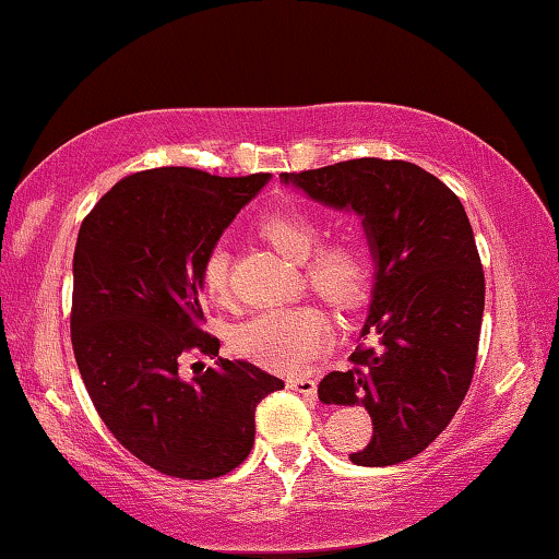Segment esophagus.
I'll list each match as a JSON object with an SVG mask.
<instances>
[{
  "instance_id": "1",
  "label": "esophagus",
  "mask_w": 559,
  "mask_h": 559,
  "mask_svg": "<svg viewBox=\"0 0 559 559\" xmlns=\"http://www.w3.org/2000/svg\"><path fill=\"white\" fill-rule=\"evenodd\" d=\"M288 386L294 389V391H298V394L308 396V399H316V379H311V377H296V379H290Z\"/></svg>"
}]
</instances>
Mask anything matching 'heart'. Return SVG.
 Returning <instances> with one entry per match:
<instances>
[{"label": "heart", "instance_id": "obj_1", "mask_svg": "<svg viewBox=\"0 0 559 559\" xmlns=\"http://www.w3.org/2000/svg\"><path fill=\"white\" fill-rule=\"evenodd\" d=\"M261 236L296 263L316 294L333 304H352L369 281V255L354 238L319 243V223L304 211H276L261 218ZM228 251L213 246L200 263V283L213 301L228 298ZM331 344V323L319 308L288 306L258 313L236 331L238 352L278 371H301Z\"/></svg>", "mask_w": 559, "mask_h": 559}]
</instances>
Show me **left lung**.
<instances>
[{"mask_svg":"<svg viewBox=\"0 0 559 559\" xmlns=\"http://www.w3.org/2000/svg\"><path fill=\"white\" fill-rule=\"evenodd\" d=\"M283 182L361 215L377 273L352 369L319 384L323 404L364 406L373 437L359 466L406 462L435 441L464 402L477 364L485 273L464 205L419 165L359 157Z\"/></svg>","mask_w":559,"mask_h":559,"instance_id":"left-lung-1","label":"left lung"}]
</instances>
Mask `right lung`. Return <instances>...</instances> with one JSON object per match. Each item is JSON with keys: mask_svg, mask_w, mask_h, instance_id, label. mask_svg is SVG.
Segmentation results:
<instances>
[{"mask_svg": "<svg viewBox=\"0 0 559 559\" xmlns=\"http://www.w3.org/2000/svg\"><path fill=\"white\" fill-rule=\"evenodd\" d=\"M269 173H132L82 221L72 261V348L99 419L132 456L178 479H215L251 454L255 406L278 377L218 356L200 329V263Z\"/></svg>", "mask_w": 559, "mask_h": 559, "instance_id": "obj_1", "label": "right lung"}]
</instances>
